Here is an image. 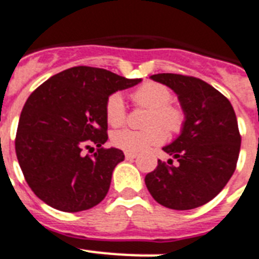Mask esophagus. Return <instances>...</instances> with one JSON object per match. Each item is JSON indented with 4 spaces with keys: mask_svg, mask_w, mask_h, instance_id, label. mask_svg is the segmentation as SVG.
<instances>
[{
    "mask_svg": "<svg viewBox=\"0 0 259 259\" xmlns=\"http://www.w3.org/2000/svg\"><path fill=\"white\" fill-rule=\"evenodd\" d=\"M125 157L126 159H134L137 158V154L136 153H125Z\"/></svg>",
    "mask_w": 259,
    "mask_h": 259,
    "instance_id": "1",
    "label": "esophagus"
}]
</instances>
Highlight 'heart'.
Returning <instances> with one entry per match:
<instances>
[{"mask_svg": "<svg viewBox=\"0 0 259 259\" xmlns=\"http://www.w3.org/2000/svg\"><path fill=\"white\" fill-rule=\"evenodd\" d=\"M133 101L137 106L149 109L145 130L121 129L111 134V144L127 153H140L153 145L162 144L167 133H180L185 123L184 110L170 104L173 93L167 86L158 82H145L134 90ZM105 117L113 127L123 125L126 109L121 93H111L105 102Z\"/></svg>", "mask_w": 259, "mask_h": 259, "instance_id": "b5f03b06", "label": "heart"}]
</instances>
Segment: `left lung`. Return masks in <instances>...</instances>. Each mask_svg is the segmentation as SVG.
<instances>
[{
  "instance_id": "8db88e82",
  "label": "left lung",
  "mask_w": 259,
  "mask_h": 259,
  "mask_svg": "<svg viewBox=\"0 0 259 259\" xmlns=\"http://www.w3.org/2000/svg\"><path fill=\"white\" fill-rule=\"evenodd\" d=\"M150 78L177 94L185 123L178 138L162 149L177 163L158 159L145 184L165 207L195 209L211 201L234 173L241 149L234 109L224 94L202 79L173 73Z\"/></svg>"
}]
</instances>
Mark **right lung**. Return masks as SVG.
Returning a JSON list of instances; mask_svg holds the SVG:
<instances>
[{
	"label": "right lung",
	"instance_id": "1",
	"mask_svg": "<svg viewBox=\"0 0 259 259\" xmlns=\"http://www.w3.org/2000/svg\"><path fill=\"white\" fill-rule=\"evenodd\" d=\"M109 70L75 66L50 77L21 111L16 154L29 188L61 211L92 209L108 194L122 150L105 149V102L111 93L140 83ZM97 148L92 156L83 148ZM94 150V148H92Z\"/></svg>",
	"mask_w": 259,
	"mask_h": 259
}]
</instances>
